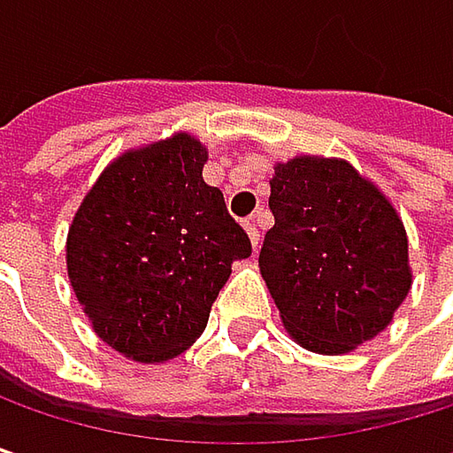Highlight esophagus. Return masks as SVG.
<instances>
[{"label": "esophagus", "mask_w": 453, "mask_h": 453, "mask_svg": "<svg viewBox=\"0 0 453 453\" xmlns=\"http://www.w3.org/2000/svg\"><path fill=\"white\" fill-rule=\"evenodd\" d=\"M243 227H246V233H249V238H251V243H254V249L259 246V227H257V223L249 218V220H243Z\"/></svg>", "instance_id": "34e87169"}]
</instances>
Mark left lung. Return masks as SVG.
Instances as JSON below:
<instances>
[{"instance_id": "obj_1", "label": "left lung", "mask_w": 453, "mask_h": 453, "mask_svg": "<svg viewBox=\"0 0 453 453\" xmlns=\"http://www.w3.org/2000/svg\"><path fill=\"white\" fill-rule=\"evenodd\" d=\"M270 212L259 270L286 330L319 354L375 338L411 286L391 202L343 159L296 157L275 167Z\"/></svg>"}]
</instances>
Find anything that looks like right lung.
Instances as JSON below:
<instances>
[{"instance_id": "obj_1", "label": "right lung", "mask_w": 453, "mask_h": 453, "mask_svg": "<svg viewBox=\"0 0 453 453\" xmlns=\"http://www.w3.org/2000/svg\"><path fill=\"white\" fill-rule=\"evenodd\" d=\"M207 151L178 136L115 159L67 233V275L96 335L136 362L186 351L207 327L230 265L251 257Z\"/></svg>"}]
</instances>
